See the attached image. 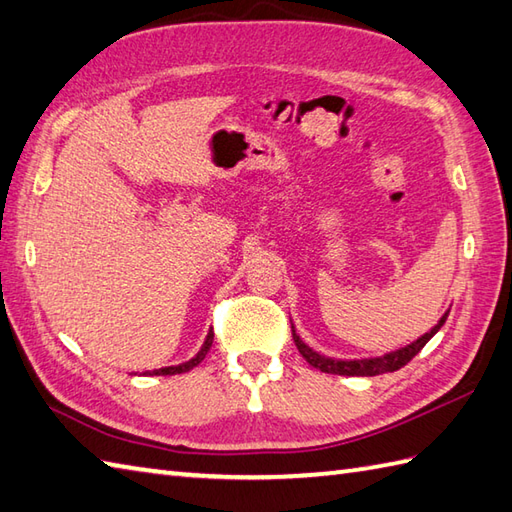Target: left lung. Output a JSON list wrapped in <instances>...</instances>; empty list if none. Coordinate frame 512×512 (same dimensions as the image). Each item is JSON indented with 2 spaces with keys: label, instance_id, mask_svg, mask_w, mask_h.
<instances>
[{
  "label": "left lung",
  "instance_id": "obj_1",
  "mask_svg": "<svg viewBox=\"0 0 512 512\" xmlns=\"http://www.w3.org/2000/svg\"><path fill=\"white\" fill-rule=\"evenodd\" d=\"M449 317V310L442 314L440 321L433 325V328L422 334L420 339L411 341L409 345L405 347H398V350L394 352H387L383 356H369V358H332V356H325V354H319L317 350H312V347L301 341V336L297 334L295 325H292V339H295V345L297 350L301 352V356L306 358V361L312 365L321 369V372L325 374H339V376H378V374H387V372H396V369L405 367L413 356H416L424 345H427L431 341V336L436 334L444 321H447Z\"/></svg>",
  "mask_w": 512,
  "mask_h": 512
}]
</instances>
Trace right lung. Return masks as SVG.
Returning a JSON list of instances; mask_svg holds the SVG:
<instances>
[{
	"mask_svg": "<svg viewBox=\"0 0 512 512\" xmlns=\"http://www.w3.org/2000/svg\"><path fill=\"white\" fill-rule=\"evenodd\" d=\"M211 345H213V330H209V334H206V339H204L202 347L198 350V354H195L193 358H189V361L178 363V365H167V367H160V369H147V372H143V376H173V374L189 372V369H193L195 365H200L204 361V356L209 354Z\"/></svg>",
	"mask_w": 512,
	"mask_h": 512,
	"instance_id": "right-lung-1",
	"label": "right lung"
}]
</instances>
